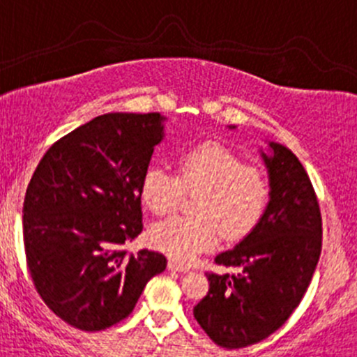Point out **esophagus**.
I'll list each match as a JSON object with an SVG mask.
<instances>
[{
    "instance_id": "obj_1",
    "label": "esophagus",
    "mask_w": 357,
    "mask_h": 357,
    "mask_svg": "<svg viewBox=\"0 0 357 357\" xmlns=\"http://www.w3.org/2000/svg\"><path fill=\"white\" fill-rule=\"evenodd\" d=\"M167 266H169V271H174V272H188L190 271V266L183 265V263L176 261V259H169Z\"/></svg>"
}]
</instances>
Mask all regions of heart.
<instances>
[{"mask_svg": "<svg viewBox=\"0 0 357 357\" xmlns=\"http://www.w3.org/2000/svg\"><path fill=\"white\" fill-rule=\"evenodd\" d=\"M185 192H199L190 216H172L150 228V244L178 261H190L213 248L220 234L227 241L248 235L265 213L271 185L261 169L216 143L181 151L178 176L150 167L141 181V197L155 214L179 206Z\"/></svg>", "mask_w": 357, "mask_h": 357, "instance_id": "obj_1", "label": "heart"}]
</instances>
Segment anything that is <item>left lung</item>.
<instances>
[{
  "instance_id": "1",
  "label": "left lung",
  "mask_w": 357,
  "mask_h": 357,
  "mask_svg": "<svg viewBox=\"0 0 357 357\" xmlns=\"http://www.w3.org/2000/svg\"><path fill=\"white\" fill-rule=\"evenodd\" d=\"M259 155L271 185L265 213L234 249L214 258L237 272L207 274L209 291L193 309L207 337L225 349L258 344L279 330L302 302L321 255L323 221L303 165L274 141Z\"/></svg>"
}]
</instances>
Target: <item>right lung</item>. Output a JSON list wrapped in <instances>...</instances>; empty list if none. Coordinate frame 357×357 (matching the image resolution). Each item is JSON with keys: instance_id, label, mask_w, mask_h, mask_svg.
I'll return each mask as SVG.
<instances>
[{"instance_id": "1", "label": "right lung", "mask_w": 357, "mask_h": 357, "mask_svg": "<svg viewBox=\"0 0 357 357\" xmlns=\"http://www.w3.org/2000/svg\"><path fill=\"white\" fill-rule=\"evenodd\" d=\"M160 113H106L52 144L24 199V248L34 288L71 326L126 319L164 255L123 244L143 230L141 181L164 139Z\"/></svg>"}]
</instances>
